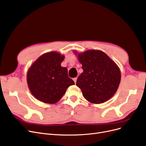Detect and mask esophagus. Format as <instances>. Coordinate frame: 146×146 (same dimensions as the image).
I'll use <instances>...</instances> for the list:
<instances>
[{
	"mask_svg": "<svg viewBox=\"0 0 146 146\" xmlns=\"http://www.w3.org/2000/svg\"><path fill=\"white\" fill-rule=\"evenodd\" d=\"M77 77H75V78H74L73 79V80H74V81L75 83H76V82H77Z\"/></svg>",
	"mask_w": 146,
	"mask_h": 146,
	"instance_id": "esophagus-1",
	"label": "esophagus"
}]
</instances>
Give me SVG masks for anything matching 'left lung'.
Here are the masks:
<instances>
[{
	"label": "left lung",
	"mask_w": 146,
	"mask_h": 146,
	"mask_svg": "<svg viewBox=\"0 0 146 146\" xmlns=\"http://www.w3.org/2000/svg\"><path fill=\"white\" fill-rule=\"evenodd\" d=\"M78 53L75 52V54ZM83 72L76 84L89 102L103 103L112 98L120 84L121 74L115 62L102 51L88 50L78 54Z\"/></svg>",
	"instance_id": "left-lung-1"
}]
</instances>
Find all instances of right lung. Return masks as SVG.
<instances>
[{"label": "right lung", "instance_id": "right-lung-1", "mask_svg": "<svg viewBox=\"0 0 146 146\" xmlns=\"http://www.w3.org/2000/svg\"><path fill=\"white\" fill-rule=\"evenodd\" d=\"M64 55L56 52L46 53L31 65L27 74L28 86L34 98L43 103L54 104L75 84L68 77V69L61 66Z\"/></svg>", "mask_w": 146, "mask_h": 146}]
</instances>
